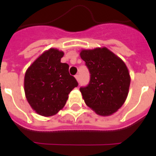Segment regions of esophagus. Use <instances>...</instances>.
Returning <instances> with one entry per match:
<instances>
[{"instance_id": "1", "label": "esophagus", "mask_w": 156, "mask_h": 156, "mask_svg": "<svg viewBox=\"0 0 156 156\" xmlns=\"http://www.w3.org/2000/svg\"><path fill=\"white\" fill-rule=\"evenodd\" d=\"M75 78H76V80L78 81V82H79V81H80V76L78 75V74L75 76Z\"/></svg>"}]
</instances>
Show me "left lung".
Masks as SVG:
<instances>
[{
	"instance_id": "left-lung-1",
	"label": "left lung",
	"mask_w": 156,
	"mask_h": 156,
	"mask_svg": "<svg viewBox=\"0 0 156 156\" xmlns=\"http://www.w3.org/2000/svg\"><path fill=\"white\" fill-rule=\"evenodd\" d=\"M80 55L90 73L88 86L80 89L85 103L98 115H112L129 93L130 76L126 64L105 47L82 49Z\"/></svg>"
}]
</instances>
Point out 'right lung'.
Wrapping results in <instances>:
<instances>
[{
    "instance_id": "add662e5",
    "label": "right lung",
    "mask_w": 156,
    "mask_h": 156,
    "mask_svg": "<svg viewBox=\"0 0 156 156\" xmlns=\"http://www.w3.org/2000/svg\"><path fill=\"white\" fill-rule=\"evenodd\" d=\"M62 51L50 48L30 66L24 77L27 100L37 114L49 117L64 108L69 94L78 83L69 73V65L62 63Z\"/></svg>"
}]
</instances>
